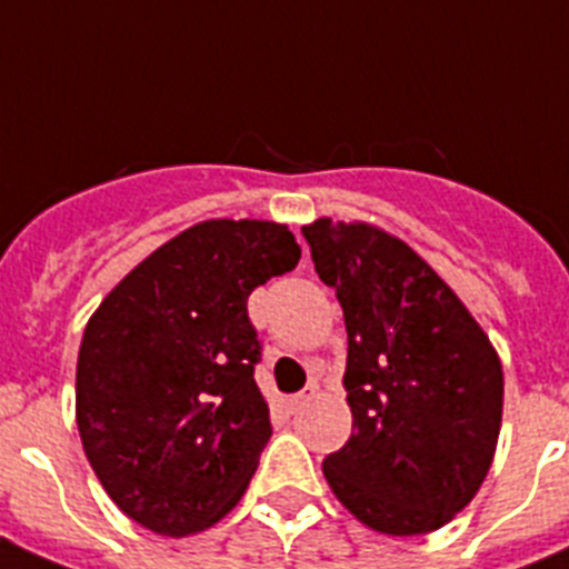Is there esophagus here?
<instances>
[{
    "label": "esophagus",
    "instance_id": "1",
    "mask_svg": "<svg viewBox=\"0 0 569 569\" xmlns=\"http://www.w3.org/2000/svg\"><path fill=\"white\" fill-rule=\"evenodd\" d=\"M312 395H316V389H307V392H299V395H290V398H284V409L290 411V415H293V411H299L301 406L307 403V400L312 398Z\"/></svg>",
    "mask_w": 569,
    "mask_h": 569
}]
</instances>
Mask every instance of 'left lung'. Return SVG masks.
I'll use <instances>...</instances> for the list:
<instances>
[{"label":"left lung","instance_id":"1","mask_svg":"<svg viewBox=\"0 0 569 569\" xmlns=\"http://www.w3.org/2000/svg\"><path fill=\"white\" fill-rule=\"evenodd\" d=\"M347 325L352 435L325 460L332 493L367 528L431 533L493 462L502 363L457 293L398 237L327 217L301 228Z\"/></svg>","mask_w":569,"mask_h":569}]
</instances>
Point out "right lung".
<instances>
[{
  "instance_id": "right-lung-1",
  "label": "right lung",
  "mask_w": 569,
  "mask_h": 569,
  "mask_svg": "<svg viewBox=\"0 0 569 569\" xmlns=\"http://www.w3.org/2000/svg\"><path fill=\"white\" fill-rule=\"evenodd\" d=\"M288 226L206 220L146 257L83 330L76 420L118 508L160 536L211 528L268 446L248 296L299 264Z\"/></svg>"
}]
</instances>
